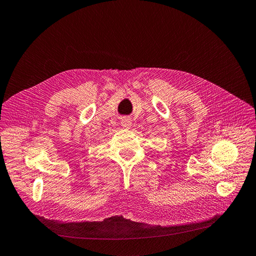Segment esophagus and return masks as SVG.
<instances>
[{
  "mask_svg": "<svg viewBox=\"0 0 256 256\" xmlns=\"http://www.w3.org/2000/svg\"><path fill=\"white\" fill-rule=\"evenodd\" d=\"M121 126H123V128H130V119H126V118H123V119L121 120Z\"/></svg>",
  "mask_w": 256,
  "mask_h": 256,
  "instance_id": "obj_1",
  "label": "esophagus"
}]
</instances>
